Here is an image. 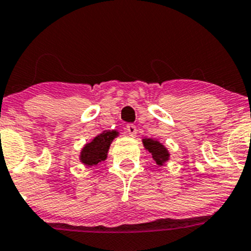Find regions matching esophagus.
<instances>
[{
    "instance_id": "34e87169",
    "label": "esophagus",
    "mask_w": 251,
    "mask_h": 251,
    "mask_svg": "<svg viewBox=\"0 0 251 251\" xmlns=\"http://www.w3.org/2000/svg\"><path fill=\"white\" fill-rule=\"evenodd\" d=\"M126 131H128L129 135L133 136V138H135L136 133H138V130H136V126H134V125H128V126H126Z\"/></svg>"
}]
</instances>
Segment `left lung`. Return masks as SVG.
<instances>
[{
    "label": "left lung",
    "instance_id": "8db88e82",
    "mask_svg": "<svg viewBox=\"0 0 251 251\" xmlns=\"http://www.w3.org/2000/svg\"><path fill=\"white\" fill-rule=\"evenodd\" d=\"M143 144L145 149L152 154V158L158 165H163L164 162L169 159V152L165 149L164 145L159 143V141L153 140V139H144Z\"/></svg>",
    "mask_w": 251,
    "mask_h": 251
}]
</instances>
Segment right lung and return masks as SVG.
I'll return each mask as SVG.
<instances>
[{
  "label": "right lung",
  "instance_id": "right-lung-1",
  "mask_svg": "<svg viewBox=\"0 0 251 251\" xmlns=\"http://www.w3.org/2000/svg\"><path fill=\"white\" fill-rule=\"evenodd\" d=\"M118 135L117 130H105L95 136L89 144L84 145L79 159L84 165L92 167L106 159L108 149L113 139Z\"/></svg>",
  "mask_w": 251,
  "mask_h": 251
}]
</instances>
